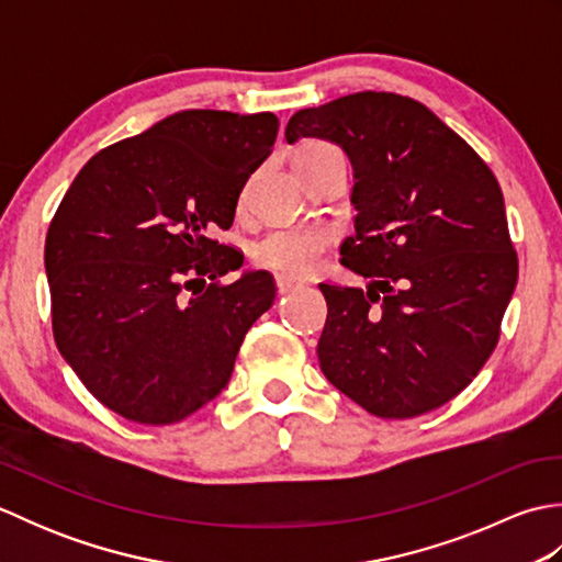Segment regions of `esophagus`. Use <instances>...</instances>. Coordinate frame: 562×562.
Instances as JSON below:
<instances>
[{
	"label": "esophagus",
	"mask_w": 562,
	"mask_h": 562,
	"mask_svg": "<svg viewBox=\"0 0 562 562\" xmlns=\"http://www.w3.org/2000/svg\"><path fill=\"white\" fill-rule=\"evenodd\" d=\"M274 284H278V292L280 294H288V292H292L296 288H302L300 280L288 278V274H278V278H274Z\"/></svg>",
	"instance_id": "esophagus-1"
}]
</instances>
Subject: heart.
<instances>
[{"label":"heart","instance_id":"obj_1","mask_svg":"<svg viewBox=\"0 0 562 562\" xmlns=\"http://www.w3.org/2000/svg\"><path fill=\"white\" fill-rule=\"evenodd\" d=\"M318 154H338L328 145H308L296 159L318 157ZM330 241L324 226L316 224H296L280 226L262 234L254 244V258L262 268L288 274V278H302L308 270H314L321 254Z\"/></svg>","mask_w":562,"mask_h":562}]
</instances>
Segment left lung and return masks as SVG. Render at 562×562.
Returning <instances> with one entry per match:
<instances>
[{
	"label": "left lung",
	"instance_id": "left-lung-1",
	"mask_svg": "<svg viewBox=\"0 0 562 562\" xmlns=\"http://www.w3.org/2000/svg\"><path fill=\"white\" fill-rule=\"evenodd\" d=\"M290 145L328 139L352 164L355 236L340 262L367 290L321 282V372L376 417H415L481 372L517 288L503 190L487 164L408 97L360 91L296 111Z\"/></svg>",
	"mask_w": 562,
	"mask_h": 562
}]
</instances>
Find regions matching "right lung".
<instances>
[{"label": "right lung", "mask_w": 562, "mask_h": 562, "mask_svg": "<svg viewBox=\"0 0 562 562\" xmlns=\"http://www.w3.org/2000/svg\"><path fill=\"white\" fill-rule=\"evenodd\" d=\"M278 127L272 113H173L91 157L59 202L45 238L57 350L125 420L171 425L217 398L272 306L266 270L217 282L244 256L212 232L232 226Z\"/></svg>", "instance_id": "1"}]
</instances>
